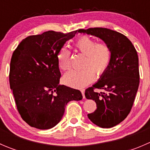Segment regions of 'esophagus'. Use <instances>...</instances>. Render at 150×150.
Masks as SVG:
<instances>
[{
	"mask_svg": "<svg viewBox=\"0 0 150 150\" xmlns=\"http://www.w3.org/2000/svg\"><path fill=\"white\" fill-rule=\"evenodd\" d=\"M81 93H82L83 97V99H84L85 98V89H81Z\"/></svg>",
	"mask_w": 150,
	"mask_h": 150,
	"instance_id": "obj_1",
	"label": "esophagus"
}]
</instances>
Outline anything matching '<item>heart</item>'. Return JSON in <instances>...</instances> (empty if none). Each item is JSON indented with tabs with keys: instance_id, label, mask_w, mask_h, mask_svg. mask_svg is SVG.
Wrapping results in <instances>:
<instances>
[{
	"instance_id": "b5f03b06",
	"label": "heart",
	"mask_w": 150,
	"mask_h": 150,
	"mask_svg": "<svg viewBox=\"0 0 150 150\" xmlns=\"http://www.w3.org/2000/svg\"><path fill=\"white\" fill-rule=\"evenodd\" d=\"M75 47L85 54L84 67L67 72L63 77V82L70 87L81 88L94 80L95 73L99 77L107 72L111 64L112 50L106 43H96V40L87 35L80 36L75 42ZM57 59L61 69L67 70L71 67V52L66 47L59 50Z\"/></svg>"
}]
</instances>
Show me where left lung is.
Segmentation results:
<instances>
[{
    "label": "left lung",
    "instance_id": "obj_1",
    "mask_svg": "<svg viewBox=\"0 0 150 150\" xmlns=\"http://www.w3.org/2000/svg\"><path fill=\"white\" fill-rule=\"evenodd\" d=\"M78 32L99 38L112 50L109 69L85 91L86 99L95 101L97 107L88 114L89 120L102 128H112L128 116L134 104L139 85L137 51L131 40L118 32L102 28L81 29ZM96 89L103 91L96 92Z\"/></svg>",
    "mask_w": 150,
    "mask_h": 150
}]
</instances>
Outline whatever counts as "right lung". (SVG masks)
<instances>
[{
	"label": "right lung",
	"mask_w": 150,
	"mask_h": 150,
	"mask_svg": "<svg viewBox=\"0 0 150 150\" xmlns=\"http://www.w3.org/2000/svg\"><path fill=\"white\" fill-rule=\"evenodd\" d=\"M78 30H50L23 39L12 54L9 83L22 118L38 129H49L62 120L67 104L83 99L77 89L59 85L57 54Z\"/></svg>",
	"instance_id": "add662e5"
}]
</instances>
